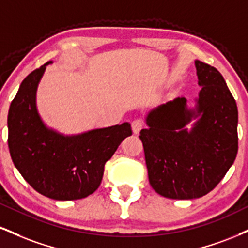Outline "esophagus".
Here are the masks:
<instances>
[{
  "instance_id": "obj_1",
  "label": "esophagus",
  "mask_w": 248,
  "mask_h": 248,
  "mask_svg": "<svg viewBox=\"0 0 248 248\" xmlns=\"http://www.w3.org/2000/svg\"><path fill=\"white\" fill-rule=\"evenodd\" d=\"M144 126H145V124L142 119H136V120H134L132 122V128H133L134 134H139L140 132H141V129L144 128Z\"/></svg>"
}]
</instances>
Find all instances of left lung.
<instances>
[{
    "mask_svg": "<svg viewBox=\"0 0 248 248\" xmlns=\"http://www.w3.org/2000/svg\"><path fill=\"white\" fill-rule=\"evenodd\" d=\"M199 85L195 108L186 98L158 106L147 116L140 139L144 148L149 183L168 199L192 200L211 192L238 153V108L216 68L196 60ZM198 118L192 130L186 124Z\"/></svg>",
    "mask_w": 248,
    "mask_h": 248,
    "instance_id": "8db88e82",
    "label": "left lung"
}]
</instances>
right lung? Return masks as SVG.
<instances>
[{"mask_svg": "<svg viewBox=\"0 0 248 248\" xmlns=\"http://www.w3.org/2000/svg\"><path fill=\"white\" fill-rule=\"evenodd\" d=\"M47 62L23 80L8 114V145L23 178L41 195L59 201L89 196L100 186L105 163L133 134L128 122L64 136L48 129L35 107Z\"/></svg>", "mask_w": 248, "mask_h": 248, "instance_id": "add662e5", "label": "right lung"}]
</instances>
